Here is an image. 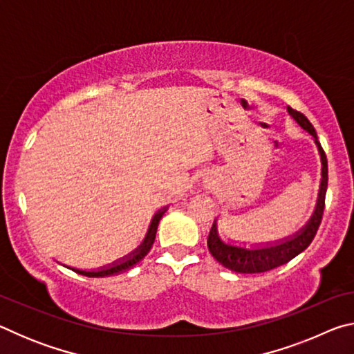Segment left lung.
Returning a JSON list of instances; mask_svg holds the SVG:
<instances>
[{
    "instance_id": "8db88e82",
    "label": "left lung",
    "mask_w": 354,
    "mask_h": 354,
    "mask_svg": "<svg viewBox=\"0 0 354 354\" xmlns=\"http://www.w3.org/2000/svg\"><path fill=\"white\" fill-rule=\"evenodd\" d=\"M290 115L297 120L299 127L306 129L309 134L314 136L317 147H319V151L322 156V184H320V194H319V201H317L315 212L310 218L309 223L301 232H298L297 236L292 239H287L286 242L274 245V247L268 248H257V250H245L241 247H232V245H226L220 241L217 234V226H212L211 232H209L207 237V248L211 251V254L217 259L221 266L230 268V270L236 273H262L273 270L279 266H284L293 257L298 256L301 251L306 250L310 243H313L314 237L319 231V226L323 218V211H325V196H326V189H328V159L326 154L323 151L319 139H317V133L313 127V123L309 122L304 113L299 111L292 109V107H287Z\"/></svg>"
}]
</instances>
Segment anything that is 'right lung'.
Wrapping results in <instances>:
<instances>
[{"label":"right lung","instance_id":"1","mask_svg":"<svg viewBox=\"0 0 354 354\" xmlns=\"http://www.w3.org/2000/svg\"><path fill=\"white\" fill-rule=\"evenodd\" d=\"M165 211H160L159 214H156V217L153 218V223L149 226V231H148V236L145 239V242H143L142 247L133 253V256L129 257V259L123 261L122 263H118V266H113L106 268V270H100V272H82V270H73L80 274H84V277H88V278H103V277H112V274H118V273H123L129 270V268L136 267L137 263H139L143 257L148 254V251L151 250L153 243H154V239H156V231H158V225H159V220L162 218Z\"/></svg>","mask_w":354,"mask_h":354}]
</instances>
